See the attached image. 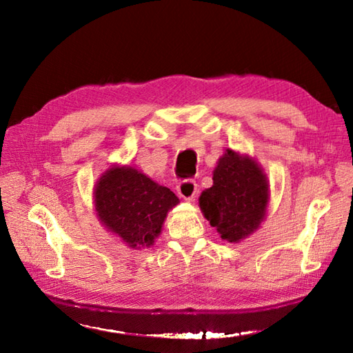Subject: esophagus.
Wrapping results in <instances>:
<instances>
[{"label": "esophagus", "mask_w": 353, "mask_h": 353, "mask_svg": "<svg viewBox=\"0 0 353 353\" xmlns=\"http://www.w3.org/2000/svg\"><path fill=\"white\" fill-rule=\"evenodd\" d=\"M179 196L185 200H192L197 196V183L191 181V179H185V181L179 182L177 185Z\"/></svg>", "instance_id": "1"}]
</instances>
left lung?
I'll return each instance as SVG.
<instances>
[{
	"label": "left lung",
	"mask_w": 353,
	"mask_h": 353,
	"mask_svg": "<svg viewBox=\"0 0 353 353\" xmlns=\"http://www.w3.org/2000/svg\"><path fill=\"white\" fill-rule=\"evenodd\" d=\"M214 185L199 199L205 219L223 239L239 243L265 219L268 182L250 156L228 150L214 170Z\"/></svg>",
	"instance_id": "obj_1"
}]
</instances>
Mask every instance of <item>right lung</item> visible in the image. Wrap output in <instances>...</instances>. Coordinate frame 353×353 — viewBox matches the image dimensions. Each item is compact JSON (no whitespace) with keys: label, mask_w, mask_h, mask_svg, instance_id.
<instances>
[{"label":"right lung","mask_w":353,"mask_h":353,"mask_svg":"<svg viewBox=\"0 0 353 353\" xmlns=\"http://www.w3.org/2000/svg\"><path fill=\"white\" fill-rule=\"evenodd\" d=\"M100 223L132 249L153 245L176 194L132 167H114L103 172L94 190Z\"/></svg>","instance_id":"right-lung-1"}]
</instances>
